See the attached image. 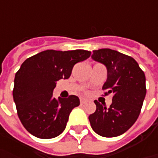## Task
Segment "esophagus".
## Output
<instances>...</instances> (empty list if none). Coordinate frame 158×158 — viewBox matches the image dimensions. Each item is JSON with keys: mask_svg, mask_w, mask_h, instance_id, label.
<instances>
[{"mask_svg": "<svg viewBox=\"0 0 158 158\" xmlns=\"http://www.w3.org/2000/svg\"><path fill=\"white\" fill-rule=\"evenodd\" d=\"M89 99L88 98H82L81 99H80V102H81V104L83 105V104H86V103H88L89 102Z\"/></svg>", "mask_w": 158, "mask_h": 158, "instance_id": "obj_1", "label": "esophagus"}]
</instances>
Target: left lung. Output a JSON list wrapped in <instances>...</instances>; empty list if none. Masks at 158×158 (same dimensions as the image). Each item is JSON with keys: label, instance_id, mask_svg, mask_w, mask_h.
<instances>
[{"label": "left lung", "instance_id": "1", "mask_svg": "<svg viewBox=\"0 0 158 158\" xmlns=\"http://www.w3.org/2000/svg\"><path fill=\"white\" fill-rule=\"evenodd\" d=\"M92 60L104 64L107 79L105 95H112L110 107L94 101L97 109L89 116L92 129L103 137H116L128 130L138 118L146 96V78L134 58L104 48L93 51Z\"/></svg>", "mask_w": 158, "mask_h": 158}]
</instances>
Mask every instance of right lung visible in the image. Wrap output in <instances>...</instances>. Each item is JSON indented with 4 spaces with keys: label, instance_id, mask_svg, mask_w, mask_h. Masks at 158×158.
Returning a JSON list of instances; mask_svg holds the SVG:
<instances>
[{
    "label": "right lung",
    "instance_id": "right-lung-1",
    "mask_svg": "<svg viewBox=\"0 0 158 158\" xmlns=\"http://www.w3.org/2000/svg\"><path fill=\"white\" fill-rule=\"evenodd\" d=\"M89 55L85 50H46L23 62L15 74L13 98L18 117L30 134L51 139L63 132L70 112L80 100L74 95L56 99L53 89L57 81L69 78L75 64Z\"/></svg>",
    "mask_w": 158,
    "mask_h": 158
}]
</instances>
